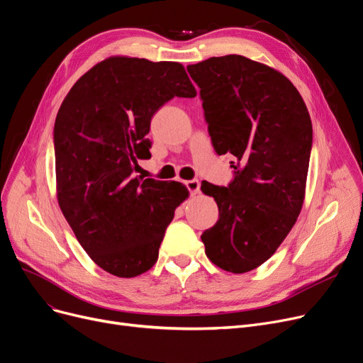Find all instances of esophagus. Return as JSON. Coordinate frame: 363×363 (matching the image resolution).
Returning a JSON list of instances; mask_svg holds the SVG:
<instances>
[{
  "label": "esophagus",
  "mask_w": 363,
  "mask_h": 363,
  "mask_svg": "<svg viewBox=\"0 0 363 363\" xmlns=\"http://www.w3.org/2000/svg\"><path fill=\"white\" fill-rule=\"evenodd\" d=\"M185 185H186L188 191H190V194H191V196H196V194H199V191H200V182H199L197 179L186 181V182H185Z\"/></svg>",
  "instance_id": "obj_1"
}]
</instances>
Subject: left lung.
Segmentation results:
<instances>
[{"label":"left lung","mask_w":363,"mask_h":363,"mask_svg":"<svg viewBox=\"0 0 363 363\" xmlns=\"http://www.w3.org/2000/svg\"><path fill=\"white\" fill-rule=\"evenodd\" d=\"M200 87L216 154H231L228 186L201 182L218 223L201 234L208 258L230 273L269 259L301 212L313 143L308 109L281 72L240 55L186 67Z\"/></svg>","instance_id":"8db88e82"}]
</instances>
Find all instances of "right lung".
<instances>
[{"label": "right lung", "mask_w": 363, "mask_h": 363, "mask_svg": "<svg viewBox=\"0 0 363 363\" xmlns=\"http://www.w3.org/2000/svg\"><path fill=\"white\" fill-rule=\"evenodd\" d=\"M197 94L178 62L111 56L68 91L55 121L59 208L87 255L117 277H136L159 258L164 231L188 197L175 181L133 177L151 157L157 109Z\"/></svg>", "instance_id": "right-lung-1"}]
</instances>
